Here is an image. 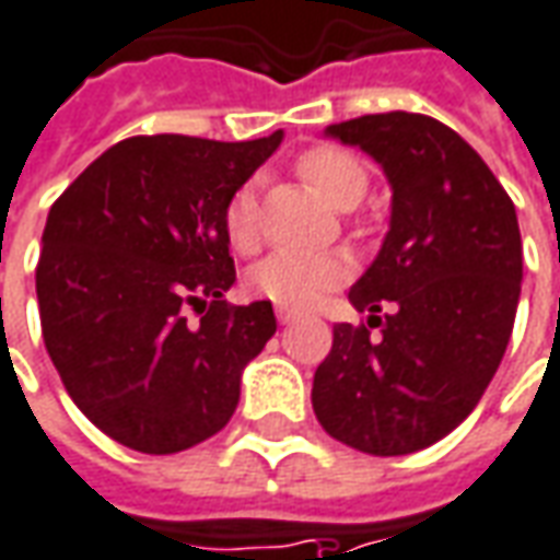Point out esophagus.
Listing matches in <instances>:
<instances>
[{
  "label": "esophagus",
  "instance_id": "1",
  "mask_svg": "<svg viewBox=\"0 0 560 560\" xmlns=\"http://www.w3.org/2000/svg\"><path fill=\"white\" fill-rule=\"evenodd\" d=\"M277 319L287 326V323H295V319H299V314H295V311H289V307H277Z\"/></svg>",
  "mask_w": 560,
  "mask_h": 560
}]
</instances>
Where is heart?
Returning <instances> with one entry per match:
<instances>
[{"label": "heart", "instance_id": "heart-1", "mask_svg": "<svg viewBox=\"0 0 560 560\" xmlns=\"http://www.w3.org/2000/svg\"><path fill=\"white\" fill-rule=\"evenodd\" d=\"M299 173L331 207L350 210L369 188V170L341 145H314L299 158ZM225 237L237 253L258 246V207L253 185H241L222 213ZM350 277V261L341 253H273L249 273V287L280 307H307Z\"/></svg>", "mask_w": 560, "mask_h": 560}]
</instances>
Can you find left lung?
<instances>
[{"label":"left lung","instance_id":"obj_1","mask_svg":"<svg viewBox=\"0 0 560 560\" xmlns=\"http://www.w3.org/2000/svg\"><path fill=\"white\" fill-rule=\"evenodd\" d=\"M326 133L384 167L393 215L347 295L372 317L331 329L311 402L350 448L411 454L464 423L506 353L522 295L518 215L479 152L430 115H362ZM384 303L397 311L375 318Z\"/></svg>","mask_w":560,"mask_h":560}]
</instances>
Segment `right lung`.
<instances>
[{
  "instance_id": "add662e5",
  "label": "right lung",
  "mask_w": 560,
  "mask_h": 560,
  "mask_svg": "<svg viewBox=\"0 0 560 560\" xmlns=\"http://www.w3.org/2000/svg\"><path fill=\"white\" fill-rule=\"evenodd\" d=\"M280 140L130 137L54 200L42 338L81 415L127 448L176 454L219 433L277 331L271 302L222 299L237 277L222 213Z\"/></svg>"
}]
</instances>
